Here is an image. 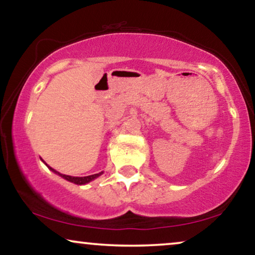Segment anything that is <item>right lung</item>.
Returning <instances> with one entry per match:
<instances>
[{
  "label": "right lung",
  "mask_w": 255,
  "mask_h": 255,
  "mask_svg": "<svg viewBox=\"0 0 255 255\" xmlns=\"http://www.w3.org/2000/svg\"><path fill=\"white\" fill-rule=\"evenodd\" d=\"M49 168H50L52 172H55L56 174H58V176H61L62 178H64V179H67L68 181H70V183H74V184H77V185H84V184L90 183L91 180L96 179V178L99 177L102 173H103V172H99V173L91 174V176H87V177H71V176H67V174L59 173V172H57V171L54 170V168H51V167H49Z\"/></svg>",
  "instance_id": "1"
}]
</instances>
